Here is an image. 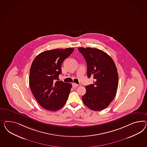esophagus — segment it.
<instances>
[{
	"mask_svg": "<svg viewBox=\"0 0 147 147\" xmlns=\"http://www.w3.org/2000/svg\"><path fill=\"white\" fill-rule=\"evenodd\" d=\"M72 86H73V88H76L78 86V84H75V83H73V84H72Z\"/></svg>",
	"mask_w": 147,
	"mask_h": 147,
	"instance_id": "esophagus-1",
	"label": "esophagus"
}]
</instances>
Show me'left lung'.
Returning a JSON list of instances; mask_svg holds the SVG:
<instances>
[{"instance_id": "1", "label": "left lung", "mask_w": 147, "mask_h": 147, "mask_svg": "<svg viewBox=\"0 0 147 147\" xmlns=\"http://www.w3.org/2000/svg\"><path fill=\"white\" fill-rule=\"evenodd\" d=\"M79 51L87 64V76L94 84L86 86L82 97L86 106L94 111L107 107L114 99L118 86V74L114 61L107 53L96 48L80 47Z\"/></svg>"}]
</instances>
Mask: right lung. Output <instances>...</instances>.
<instances>
[{"instance_id":"1","label":"right lung","mask_w":147,"mask_h":147,"mask_svg":"<svg viewBox=\"0 0 147 147\" xmlns=\"http://www.w3.org/2000/svg\"><path fill=\"white\" fill-rule=\"evenodd\" d=\"M73 51V48L45 51L36 56L32 63L30 88L38 103L48 110H59L67 100L71 84L56 80L61 73L63 60Z\"/></svg>"}]
</instances>
